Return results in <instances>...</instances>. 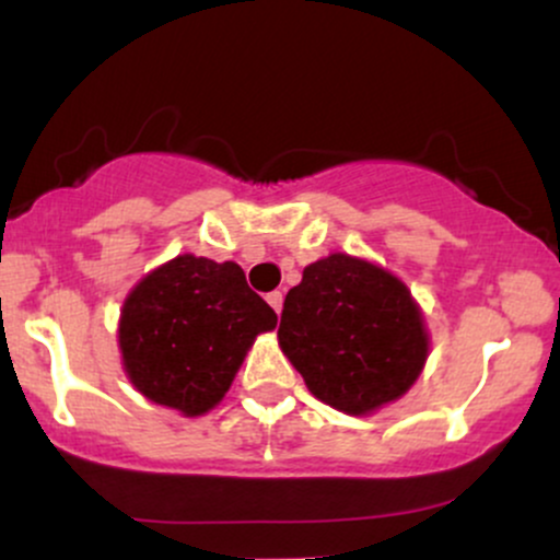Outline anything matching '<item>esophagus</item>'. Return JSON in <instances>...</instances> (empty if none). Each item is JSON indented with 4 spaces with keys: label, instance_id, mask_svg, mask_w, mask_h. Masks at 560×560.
<instances>
[{
    "label": "esophagus",
    "instance_id": "1",
    "mask_svg": "<svg viewBox=\"0 0 560 560\" xmlns=\"http://www.w3.org/2000/svg\"><path fill=\"white\" fill-rule=\"evenodd\" d=\"M266 300H268V305H271L276 313H281V305H284V294H281V292H271Z\"/></svg>",
    "mask_w": 560,
    "mask_h": 560
}]
</instances>
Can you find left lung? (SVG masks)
<instances>
[{
	"instance_id": "obj_1",
	"label": "left lung",
	"mask_w": 560,
	"mask_h": 560,
	"mask_svg": "<svg viewBox=\"0 0 560 560\" xmlns=\"http://www.w3.org/2000/svg\"><path fill=\"white\" fill-rule=\"evenodd\" d=\"M279 345L320 402L365 416L413 387L429 334L408 287L374 262L334 253L289 289Z\"/></svg>"
}]
</instances>
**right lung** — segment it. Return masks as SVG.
I'll list each match as a JSON object with an SVG mask.
<instances>
[{"mask_svg": "<svg viewBox=\"0 0 560 560\" xmlns=\"http://www.w3.org/2000/svg\"><path fill=\"white\" fill-rule=\"evenodd\" d=\"M276 313L236 262L178 255L147 273L120 311L124 369L147 400L202 416L223 400Z\"/></svg>", "mask_w": 560, "mask_h": 560, "instance_id": "1", "label": "right lung"}]
</instances>
